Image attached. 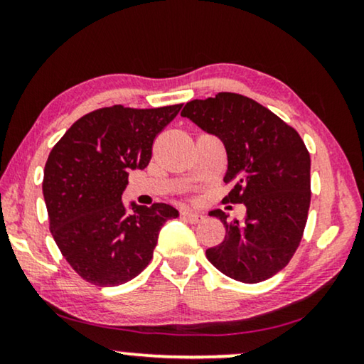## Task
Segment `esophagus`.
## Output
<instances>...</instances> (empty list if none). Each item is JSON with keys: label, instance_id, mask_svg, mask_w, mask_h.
<instances>
[{"label": "esophagus", "instance_id": "1", "mask_svg": "<svg viewBox=\"0 0 364 364\" xmlns=\"http://www.w3.org/2000/svg\"><path fill=\"white\" fill-rule=\"evenodd\" d=\"M182 217L186 218L187 222H191V223H198V222H202V220H203V215H202V213L191 212V210H183V212H182Z\"/></svg>", "mask_w": 364, "mask_h": 364}]
</instances>
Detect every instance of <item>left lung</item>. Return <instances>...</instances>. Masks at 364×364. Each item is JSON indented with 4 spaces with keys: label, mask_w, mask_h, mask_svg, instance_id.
Wrapping results in <instances>:
<instances>
[{
    "label": "left lung",
    "mask_w": 364,
    "mask_h": 364,
    "mask_svg": "<svg viewBox=\"0 0 364 364\" xmlns=\"http://www.w3.org/2000/svg\"><path fill=\"white\" fill-rule=\"evenodd\" d=\"M181 116L223 142V182L232 187L223 202L247 207L243 222L208 212L225 227L222 243L205 252L208 262L237 282L268 280L291 260L306 225L311 191L305 142L270 109L235 92L187 102Z\"/></svg>",
    "instance_id": "1"
}]
</instances>
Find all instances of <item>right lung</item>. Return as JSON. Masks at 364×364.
Masks as SVG:
<instances>
[{"label":"right lung","instance_id":"right-lung-1","mask_svg":"<svg viewBox=\"0 0 364 364\" xmlns=\"http://www.w3.org/2000/svg\"><path fill=\"white\" fill-rule=\"evenodd\" d=\"M182 104L157 109L102 107L77 119L49 154L43 196L49 230L73 270L97 287L136 278L152 260L159 232L178 217L167 203H122L131 171L152 157L157 134Z\"/></svg>","mask_w":364,"mask_h":364}]
</instances>
